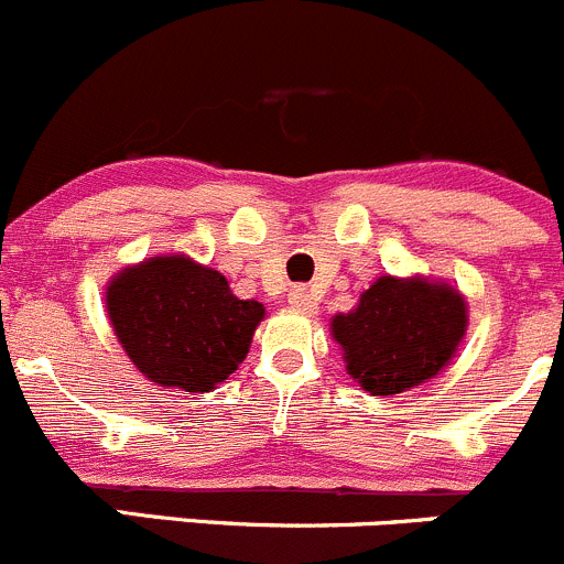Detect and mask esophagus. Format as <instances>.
<instances>
[{
    "label": "esophagus",
    "instance_id": "esophagus-1",
    "mask_svg": "<svg viewBox=\"0 0 564 564\" xmlns=\"http://www.w3.org/2000/svg\"><path fill=\"white\" fill-rule=\"evenodd\" d=\"M289 308H292L294 314L314 316L316 308H319V303H316V297L305 286H294L292 292H289Z\"/></svg>",
    "mask_w": 564,
    "mask_h": 564
}]
</instances>
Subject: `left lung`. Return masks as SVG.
I'll list each match as a JSON object with an SVG mask.
<instances>
[{
    "label": "left lung",
    "instance_id": "obj_1",
    "mask_svg": "<svg viewBox=\"0 0 564 564\" xmlns=\"http://www.w3.org/2000/svg\"><path fill=\"white\" fill-rule=\"evenodd\" d=\"M466 330V294L424 275H380L352 311L330 319L347 375L371 397L433 380L452 364Z\"/></svg>",
    "mask_w": 564,
    "mask_h": 564
}]
</instances>
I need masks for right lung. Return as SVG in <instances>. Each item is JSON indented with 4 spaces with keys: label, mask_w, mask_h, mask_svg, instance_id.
Here are the masks:
<instances>
[{
    "label": "right lung",
    "mask_w": 564,
    "mask_h": 564,
    "mask_svg": "<svg viewBox=\"0 0 564 564\" xmlns=\"http://www.w3.org/2000/svg\"><path fill=\"white\" fill-rule=\"evenodd\" d=\"M109 325L140 375L162 388L215 391L250 352L267 311L184 253L123 267L104 289Z\"/></svg>",
    "instance_id": "add662e5"
}]
</instances>
